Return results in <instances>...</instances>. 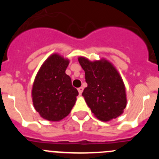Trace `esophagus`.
<instances>
[{
    "instance_id": "obj_1",
    "label": "esophagus",
    "mask_w": 159,
    "mask_h": 159,
    "mask_svg": "<svg viewBox=\"0 0 159 159\" xmlns=\"http://www.w3.org/2000/svg\"><path fill=\"white\" fill-rule=\"evenodd\" d=\"M83 91H84V88H82V87H80V88H78V92H79V94H80V95H81V94H82Z\"/></svg>"
}]
</instances>
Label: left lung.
Returning a JSON list of instances; mask_svg holds the SVG:
<instances>
[{
  "instance_id": "8db88e82",
  "label": "left lung",
  "mask_w": 159,
  "mask_h": 159,
  "mask_svg": "<svg viewBox=\"0 0 159 159\" xmlns=\"http://www.w3.org/2000/svg\"><path fill=\"white\" fill-rule=\"evenodd\" d=\"M78 60L88 84L82 95L94 116L103 122L121 116L127 106V93L116 67L104 58L91 61L80 57Z\"/></svg>"
}]
</instances>
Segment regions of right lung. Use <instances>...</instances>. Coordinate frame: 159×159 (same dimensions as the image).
Returning a JSON list of instances; mask_svg holds the SVG:
<instances>
[{"label":"right lung","instance_id":"obj_1","mask_svg":"<svg viewBox=\"0 0 159 159\" xmlns=\"http://www.w3.org/2000/svg\"><path fill=\"white\" fill-rule=\"evenodd\" d=\"M69 60L58 53L50 55L35 77L32 89L33 106L40 117L58 122L67 116L79 92L65 73Z\"/></svg>","mask_w":159,"mask_h":159}]
</instances>
